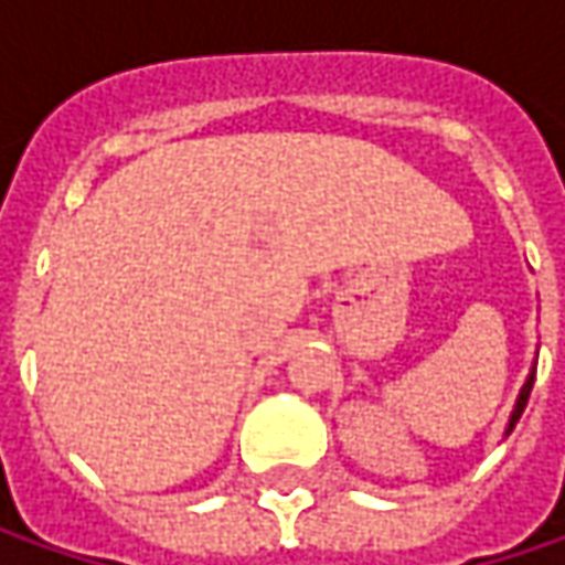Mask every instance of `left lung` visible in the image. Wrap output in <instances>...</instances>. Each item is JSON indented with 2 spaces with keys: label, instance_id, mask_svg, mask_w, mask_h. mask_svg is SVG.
Listing matches in <instances>:
<instances>
[{
  "label": "left lung",
  "instance_id": "obj_1",
  "mask_svg": "<svg viewBox=\"0 0 565 565\" xmlns=\"http://www.w3.org/2000/svg\"><path fill=\"white\" fill-rule=\"evenodd\" d=\"M531 385H534V370L527 373L525 385H522V392H519V398H515V407H512V417H509V427H505V436L512 433V427L519 424V417H522V411L527 405V395H531Z\"/></svg>",
  "mask_w": 565,
  "mask_h": 565
}]
</instances>
